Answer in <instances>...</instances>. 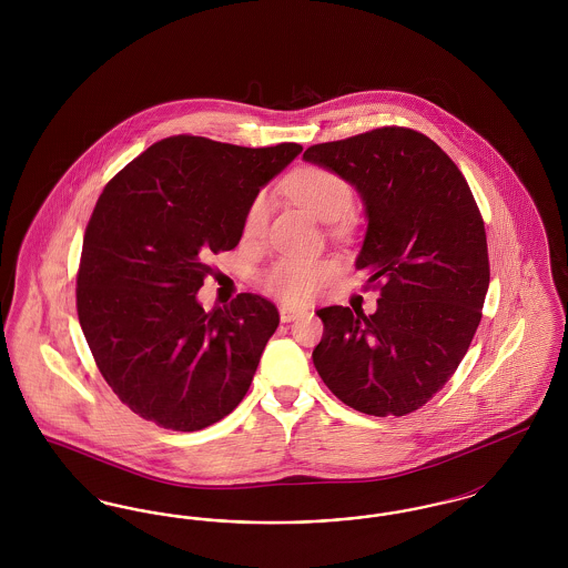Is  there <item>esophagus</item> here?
Masks as SVG:
<instances>
[{"label":"esophagus","mask_w":568,"mask_h":568,"mask_svg":"<svg viewBox=\"0 0 568 568\" xmlns=\"http://www.w3.org/2000/svg\"><path fill=\"white\" fill-rule=\"evenodd\" d=\"M278 313H281V322L287 324V322H294L297 317L306 315L308 311H306V308H300V306H292V304H281V306H278Z\"/></svg>","instance_id":"obj_1"}]
</instances>
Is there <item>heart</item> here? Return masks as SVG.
I'll use <instances>...</instances> for the list:
<instances>
[{"instance_id": "heart-1", "label": "heart", "mask_w": 568, "mask_h": 568, "mask_svg": "<svg viewBox=\"0 0 568 568\" xmlns=\"http://www.w3.org/2000/svg\"><path fill=\"white\" fill-rule=\"evenodd\" d=\"M285 191L308 215L332 223L352 211L353 191L345 179L325 168H302L287 181ZM272 200L268 193H260L246 215L243 232L246 239L262 236L271 215ZM332 274V264L320 257L285 255L272 262L262 274L264 287L274 296L302 302L313 296Z\"/></svg>"}]
</instances>
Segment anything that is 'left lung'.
<instances>
[{
  "label": "left lung",
  "instance_id": "left-lung-1",
  "mask_svg": "<svg viewBox=\"0 0 568 568\" xmlns=\"http://www.w3.org/2000/svg\"><path fill=\"white\" fill-rule=\"evenodd\" d=\"M302 160L357 191L366 234L355 268L378 283L377 311L325 306L313 364L359 413L406 415L456 373L489 285L486 227L458 165L428 135L381 128L315 144Z\"/></svg>",
  "mask_w": 568,
  "mask_h": 568
}]
</instances>
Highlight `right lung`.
I'll list each match as a JSON object with an SVG mask.
<instances>
[{
    "mask_svg": "<svg viewBox=\"0 0 568 568\" xmlns=\"http://www.w3.org/2000/svg\"><path fill=\"white\" fill-rule=\"evenodd\" d=\"M300 153L174 135L102 191L82 241L79 322L102 377L142 419L195 433L243 400L278 311L257 294L204 311L197 292L211 257L241 243L260 190Z\"/></svg>",
    "mask_w": 568,
    "mask_h": 568,
    "instance_id": "add662e5",
    "label": "right lung"
}]
</instances>
